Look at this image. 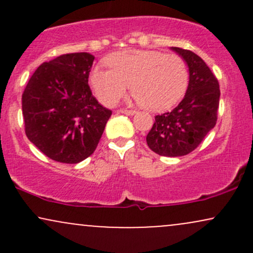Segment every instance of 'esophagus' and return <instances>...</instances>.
Segmentation results:
<instances>
[{"label": "esophagus", "mask_w": 253, "mask_h": 253, "mask_svg": "<svg viewBox=\"0 0 253 253\" xmlns=\"http://www.w3.org/2000/svg\"><path fill=\"white\" fill-rule=\"evenodd\" d=\"M119 113H121V114H126V115H134L135 114V110H128V109H120L119 110Z\"/></svg>", "instance_id": "34e87169"}]
</instances>
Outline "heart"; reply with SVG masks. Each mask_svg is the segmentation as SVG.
Masks as SVG:
<instances>
[{
    "instance_id": "b5f03b06",
    "label": "heart",
    "mask_w": 253,
    "mask_h": 253,
    "mask_svg": "<svg viewBox=\"0 0 253 253\" xmlns=\"http://www.w3.org/2000/svg\"><path fill=\"white\" fill-rule=\"evenodd\" d=\"M109 69L95 66L90 84L104 106H113L132 94L144 108L164 112L181 100L188 86V69L176 54L156 50H127L107 58Z\"/></svg>"
}]
</instances>
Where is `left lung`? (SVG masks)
Here are the masks:
<instances>
[{
	"label": "left lung",
	"mask_w": 253,
	"mask_h": 253,
	"mask_svg": "<svg viewBox=\"0 0 253 253\" xmlns=\"http://www.w3.org/2000/svg\"><path fill=\"white\" fill-rule=\"evenodd\" d=\"M171 50L188 65L187 92L176 108L157 115L146 141L158 155L181 157L195 150L215 126L220 89L215 76L201 57L179 47Z\"/></svg>",
	"instance_id": "left-lung-1"
}]
</instances>
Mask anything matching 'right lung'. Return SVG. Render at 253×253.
I'll use <instances>...</instances> for the list:
<instances>
[{"instance_id": "right-lung-1", "label": "right lung", "mask_w": 253, "mask_h": 253, "mask_svg": "<svg viewBox=\"0 0 253 253\" xmlns=\"http://www.w3.org/2000/svg\"><path fill=\"white\" fill-rule=\"evenodd\" d=\"M94 59L80 52L42 63L22 94L26 135L56 162L77 164L92 155L112 115L88 85Z\"/></svg>"}]
</instances>
